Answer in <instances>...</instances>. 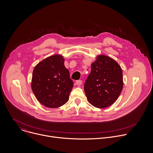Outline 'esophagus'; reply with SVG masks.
<instances>
[{"mask_svg": "<svg viewBox=\"0 0 153 153\" xmlns=\"http://www.w3.org/2000/svg\"><path fill=\"white\" fill-rule=\"evenodd\" d=\"M82 83V80H77V81L76 82V84L77 85H78V86L81 85Z\"/></svg>", "mask_w": 153, "mask_h": 153, "instance_id": "1", "label": "esophagus"}]
</instances>
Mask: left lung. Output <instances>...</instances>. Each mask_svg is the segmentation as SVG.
<instances>
[{"mask_svg": "<svg viewBox=\"0 0 153 153\" xmlns=\"http://www.w3.org/2000/svg\"><path fill=\"white\" fill-rule=\"evenodd\" d=\"M123 86L122 70L118 63L108 56H97L84 85L90 103L98 108L108 107L117 100Z\"/></svg>", "mask_w": 153, "mask_h": 153, "instance_id": "left-lung-1", "label": "left lung"}]
</instances>
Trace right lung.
Returning a JSON list of instances; mask_svg holds the SVG:
<instances>
[{
	"label": "right lung",
	"mask_w": 153,
	"mask_h": 153,
	"mask_svg": "<svg viewBox=\"0 0 153 153\" xmlns=\"http://www.w3.org/2000/svg\"><path fill=\"white\" fill-rule=\"evenodd\" d=\"M64 62L62 55H53L40 62L33 70L32 91L37 100L46 107L58 108L69 100L73 82Z\"/></svg>",
	"instance_id": "add662e5"
}]
</instances>
